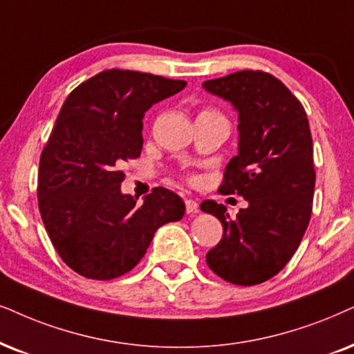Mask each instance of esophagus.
I'll return each instance as SVG.
<instances>
[{
    "label": "esophagus",
    "mask_w": 354,
    "mask_h": 354,
    "mask_svg": "<svg viewBox=\"0 0 354 354\" xmlns=\"http://www.w3.org/2000/svg\"><path fill=\"white\" fill-rule=\"evenodd\" d=\"M186 212L187 214H198L199 205L194 199H186Z\"/></svg>",
    "instance_id": "obj_1"
}]
</instances>
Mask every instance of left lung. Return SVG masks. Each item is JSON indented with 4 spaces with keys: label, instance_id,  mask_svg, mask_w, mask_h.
<instances>
[{
    "label": "left lung",
    "instance_id": "1",
    "mask_svg": "<svg viewBox=\"0 0 354 354\" xmlns=\"http://www.w3.org/2000/svg\"><path fill=\"white\" fill-rule=\"evenodd\" d=\"M203 88L239 113V153L225 167L221 191L248 203L235 218L216 201L201 204L223 227L205 261L227 283H265L288 265L310 221L315 171L307 114L265 71H236Z\"/></svg>",
    "mask_w": 354,
    "mask_h": 354
}]
</instances>
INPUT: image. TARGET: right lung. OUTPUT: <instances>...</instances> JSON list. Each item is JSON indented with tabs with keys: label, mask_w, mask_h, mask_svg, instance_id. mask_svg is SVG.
<instances>
[{
	"label": "right lung",
	"mask_w": 354,
	"mask_h": 354,
	"mask_svg": "<svg viewBox=\"0 0 354 354\" xmlns=\"http://www.w3.org/2000/svg\"><path fill=\"white\" fill-rule=\"evenodd\" d=\"M186 82L106 70L75 88L40 155L37 198L60 258L89 279H114L144 258L155 232L181 221L186 205L155 187L144 203L124 194V162L140 156L144 115Z\"/></svg>",
	"instance_id": "1"
}]
</instances>
